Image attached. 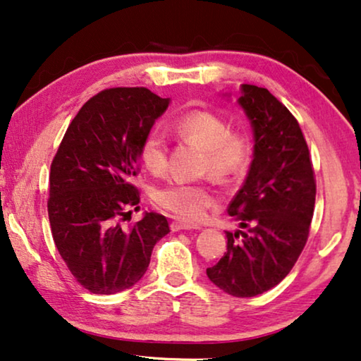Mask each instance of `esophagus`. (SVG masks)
<instances>
[{
    "instance_id": "1",
    "label": "esophagus",
    "mask_w": 361,
    "mask_h": 361,
    "mask_svg": "<svg viewBox=\"0 0 361 361\" xmlns=\"http://www.w3.org/2000/svg\"><path fill=\"white\" fill-rule=\"evenodd\" d=\"M191 228H194V226H191V225H188V223H183V221H178V220H173L170 223V230L171 231H181V230H191Z\"/></svg>"
}]
</instances>
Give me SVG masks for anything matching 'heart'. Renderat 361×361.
Here are the masks:
<instances>
[{
    "instance_id": "b5f03b06",
    "label": "heart",
    "mask_w": 361,
    "mask_h": 361,
    "mask_svg": "<svg viewBox=\"0 0 361 361\" xmlns=\"http://www.w3.org/2000/svg\"><path fill=\"white\" fill-rule=\"evenodd\" d=\"M170 131L176 138L202 149L197 171L220 183H231L245 175L252 159V140L243 131H231L219 114L192 109L175 117ZM140 160L152 175L169 167V142L157 130H151L140 142ZM154 202L176 219L196 223L216 204V196L205 183H169L154 192Z\"/></svg>"
}]
</instances>
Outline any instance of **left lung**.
Wrapping results in <instances>:
<instances>
[{
    "mask_svg": "<svg viewBox=\"0 0 361 361\" xmlns=\"http://www.w3.org/2000/svg\"><path fill=\"white\" fill-rule=\"evenodd\" d=\"M239 106L254 130V160L228 205L239 230L226 231V252L207 276L234 297H254L279 284L304 250L317 181L295 117L267 88L243 85Z\"/></svg>",
    "mask_w": 361,
    "mask_h": 361,
    "instance_id": "obj_1",
    "label": "left lung"
}]
</instances>
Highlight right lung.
Masks as SVG:
<instances>
[{
    "mask_svg": "<svg viewBox=\"0 0 361 361\" xmlns=\"http://www.w3.org/2000/svg\"><path fill=\"white\" fill-rule=\"evenodd\" d=\"M142 87L109 88L80 109L51 164L48 215L57 250L73 278L93 294H116L146 273L152 249L170 233L149 212L125 226L140 191V142L167 111Z\"/></svg>",
    "mask_w": 361,
    "mask_h": 361,
    "instance_id": "obj_1",
    "label": "right lung"
}]
</instances>
